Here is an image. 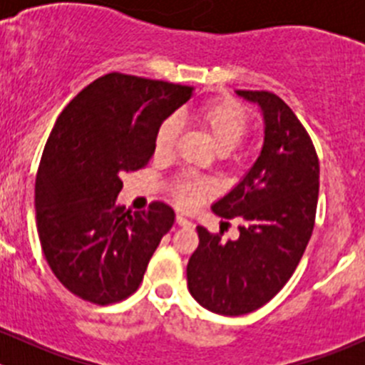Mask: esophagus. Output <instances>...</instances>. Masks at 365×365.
<instances>
[{
    "instance_id": "1",
    "label": "esophagus",
    "mask_w": 365,
    "mask_h": 365,
    "mask_svg": "<svg viewBox=\"0 0 365 365\" xmlns=\"http://www.w3.org/2000/svg\"><path fill=\"white\" fill-rule=\"evenodd\" d=\"M176 224H178V226H190L192 222H190L185 215H180L178 213V215H176Z\"/></svg>"
}]
</instances>
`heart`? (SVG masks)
Returning <instances> with one entry per match:
<instances>
[{
  "label": "heart",
  "instance_id": "obj_1",
  "mask_svg": "<svg viewBox=\"0 0 365 365\" xmlns=\"http://www.w3.org/2000/svg\"><path fill=\"white\" fill-rule=\"evenodd\" d=\"M196 120L212 138L213 146L219 153H230L237 148L249 132V114L244 108L231 101H210L200 106ZM178 123L173 116L165 118L155 132V153L168 155L176 141ZM208 194V185L192 176H182L175 187V197L180 205L190 208Z\"/></svg>",
  "mask_w": 365,
  "mask_h": 365
}]
</instances>
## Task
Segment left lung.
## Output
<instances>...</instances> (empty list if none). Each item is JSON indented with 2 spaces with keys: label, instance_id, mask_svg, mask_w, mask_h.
Instances as JSON below:
<instances>
[{
  "label": "left lung",
  "instance_id": "1",
  "mask_svg": "<svg viewBox=\"0 0 365 365\" xmlns=\"http://www.w3.org/2000/svg\"><path fill=\"white\" fill-rule=\"evenodd\" d=\"M237 93L261 108L263 148L212 210L224 219L240 217V237L224 242L197 226L200 245L187 264L190 295L224 316L256 311L284 288L312 235L319 190L314 145L292 108L270 91Z\"/></svg>",
  "mask_w": 365,
  "mask_h": 365
}]
</instances>
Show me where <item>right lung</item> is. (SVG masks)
I'll return each instance as SVG.
<instances>
[{
	"label": "right lung",
	"mask_w": 365,
	"mask_h": 365,
	"mask_svg": "<svg viewBox=\"0 0 365 365\" xmlns=\"http://www.w3.org/2000/svg\"><path fill=\"white\" fill-rule=\"evenodd\" d=\"M192 86L113 72L81 90L54 123L35 182L36 230L58 281L83 300L109 305L139 288L175 212L116 203L121 175L146 168L155 132L192 97Z\"/></svg>",
	"instance_id": "obj_1"
}]
</instances>
